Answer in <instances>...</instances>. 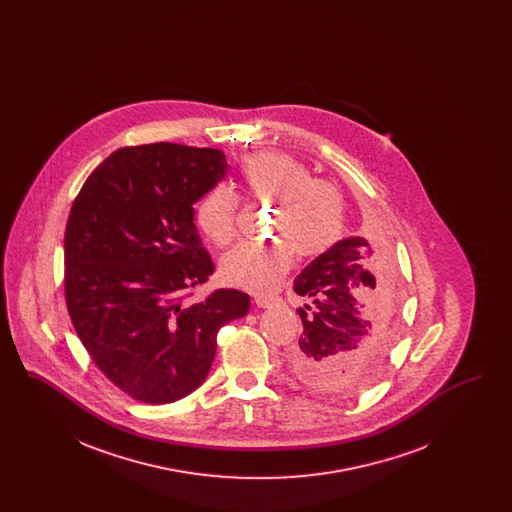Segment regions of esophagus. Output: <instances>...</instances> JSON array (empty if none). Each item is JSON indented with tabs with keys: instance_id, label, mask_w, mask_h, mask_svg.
<instances>
[{
	"instance_id": "34e87169",
	"label": "esophagus",
	"mask_w": 512,
	"mask_h": 512,
	"mask_svg": "<svg viewBox=\"0 0 512 512\" xmlns=\"http://www.w3.org/2000/svg\"><path fill=\"white\" fill-rule=\"evenodd\" d=\"M272 303H274V297H261V295L255 297V305L261 309H268Z\"/></svg>"
}]
</instances>
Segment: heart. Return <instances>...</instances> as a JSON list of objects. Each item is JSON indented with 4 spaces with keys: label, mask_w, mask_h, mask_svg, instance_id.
<instances>
[{
    "label": "heart",
    "mask_w": 512,
    "mask_h": 512,
    "mask_svg": "<svg viewBox=\"0 0 512 512\" xmlns=\"http://www.w3.org/2000/svg\"><path fill=\"white\" fill-rule=\"evenodd\" d=\"M240 184L245 201L274 205L268 245H242L230 251L220 265L222 278L247 292H272L290 272L293 253L313 259L340 240L343 230V199L340 190L313 178L311 171L286 153H255L240 165ZM240 197L226 186H213L195 207L201 232L219 247L238 236Z\"/></svg>",
    "instance_id": "1"
}]
</instances>
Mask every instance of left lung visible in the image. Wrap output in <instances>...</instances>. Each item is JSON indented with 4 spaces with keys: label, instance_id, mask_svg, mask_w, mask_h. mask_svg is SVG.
<instances>
[{
    "label": "left lung",
    "instance_id": "left-lung-1",
    "mask_svg": "<svg viewBox=\"0 0 512 512\" xmlns=\"http://www.w3.org/2000/svg\"><path fill=\"white\" fill-rule=\"evenodd\" d=\"M378 267L381 284L367 268ZM390 288L388 251L349 238L301 270L293 292L307 299L297 313L303 334L288 353L295 378L307 388L349 397L374 382L384 353L374 340L378 299Z\"/></svg>",
    "mask_w": 512,
    "mask_h": 512
}]
</instances>
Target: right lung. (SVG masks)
<instances>
[{
	"label": "right lung",
	"instance_id": "1",
	"mask_svg": "<svg viewBox=\"0 0 512 512\" xmlns=\"http://www.w3.org/2000/svg\"><path fill=\"white\" fill-rule=\"evenodd\" d=\"M226 171L213 147L126 146L74 197L65 228L69 317L99 370L142 403H172L201 386L220 328L249 311V295L226 288L184 305L215 272L192 203Z\"/></svg>",
	"mask_w": 512,
	"mask_h": 512
}]
</instances>
